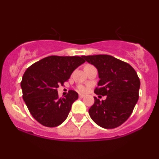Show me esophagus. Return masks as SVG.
<instances>
[{"mask_svg": "<svg viewBox=\"0 0 159 159\" xmlns=\"http://www.w3.org/2000/svg\"><path fill=\"white\" fill-rule=\"evenodd\" d=\"M79 96V98H84V95L79 94V96Z\"/></svg>", "mask_w": 159, "mask_h": 159, "instance_id": "34e87169", "label": "esophagus"}]
</instances>
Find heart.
Instances as JSON below:
<instances>
[{"mask_svg": "<svg viewBox=\"0 0 159 159\" xmlns=\"http://www.w3.org/2000/svg\"><path fill=\"white\" fill-rule=\"evenodd\" d=\"M77 90H78V91H79L80 93H85L86 91L87 90V88L85 87V86L79 85V86H78Z\"/></svg>", "mask_w": 159, "mask_h": 159, "instance_id": "heart-1", "label": "heart"}]
</instances>
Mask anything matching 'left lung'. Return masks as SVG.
<instances>
[{
	"label": "left lung",
	"mask_w": 159,
	"mask_h": 159,
	"mask_svg": "<svg viewBox=\"0 0 159 159\" xmlns=\"http://www.w3.org/2000/svg\"><path fill=\"white\" fill-rule=\"evenodd\" d=\"M82 57L98 70L100 80L94 93L106 96V99L102 102L94 97V104L89 109L91 119L105 129L120 126L130 116L138 102L140 84L138 74L129 63L113 56Z\"/></svg>",
	"instance_id": "obj_1"
}]
</instances>
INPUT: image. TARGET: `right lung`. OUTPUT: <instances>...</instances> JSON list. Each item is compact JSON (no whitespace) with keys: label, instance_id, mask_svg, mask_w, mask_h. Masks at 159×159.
Returning a JSON list of instances; mask_svg holds the SVG:
<instances>
[{"label":"right lung","instance_id":"add662e5","mask_svg":"<svg viewBox=\"0 0 159 159\" xmlns=\"http://www.w3.org/2000/svg\"><path fill=\"white\" fill-rule=\"evenodd\" d=\"M84 62L82 57L49 56L27 69L21 82L22 97L36 121L47 127L58 126L65 121L78 94L71 90L60 98L57 89Z\"/></svg>","mask_w":159,"mask_h":159}]
</instances>
